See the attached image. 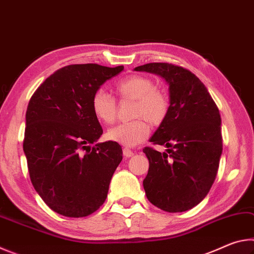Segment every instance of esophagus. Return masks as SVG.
<instances>
[{"mask_svg":"<svg viewBox=\"0 0 254 254\" xmlns=\"http://www.w3.org/2000/svg\"><path fill=\"white\" fill-rule=\"evenodd\" d=\"M123 154H124V157H126V158H130V157L133 156V154H134V152H133L132 150H130V149L124 148L123 149Z\"/></svg>","mask_w":254,"mask_h":254,"instance_id":"obj_1","label":"esophagus"}]
</instances>
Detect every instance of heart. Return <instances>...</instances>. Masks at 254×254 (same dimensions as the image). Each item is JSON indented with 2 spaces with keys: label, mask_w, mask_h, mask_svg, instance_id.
Listing matches in <instances>:
<instances>
[{
  "label": "heart",
  "mask_w": 254,
  "mask_h": 254,
  "mask_svg": "<svg viewBox=\"0 0 254 254\" xmlns=\"http://www.w3.org/2000/svg\"><path fill=\"white\" fill-rule=\"evenodd\" d=\"M115 89L121 98L135 100L133 117L137 119L113 127L107 131L106 136L126 147H135L149 136L150 126L144 118L151 123L162 121L168 110V100L165 94L156 88L151 78L141 75H131L120 80L115 85ZM92 111L98 121L105 124L113 123L117 118L114 98L104 91H97L93 95Z\"/></svg>",
  "instance_id": "heart-1"
}]
</instances>
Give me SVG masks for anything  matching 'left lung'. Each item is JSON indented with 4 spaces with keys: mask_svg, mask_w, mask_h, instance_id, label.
<instances>
[{
    "mask_svg": "<svg viewBox=\"0 0 254 254\" xmlns=\"http://www.w3.org/2000/svg\"><path fill=\"white\" fill-rule=\"evenodd\" d=\"M134 70L159 75L169 85V107L150 137L168 149H143L149 160L145 195L162 210L185 212L205 198L216 177L223 150L220 111L198 77L183 67L151 63Z\"/></svg>",
    "mask_w": 254,
    "mask_h": 254,
    "instance_id": "obj_1",
    "label": "left lung"
}]
</instances>
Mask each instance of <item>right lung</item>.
<instances>
[{
    "label": "right lung",
    "mask_w": 254,
    "mask_h": 254,
    "mask_svg": "<svg viewBox=\"0 0 254 254\" xmlns=\"http://www.w3.org/2000/svg\"><path fill=\"white\" fill-rule=\"evenodd\" d=\"M123 69L97 64L66 66L30 98L23 151L34 189L56 213L88 216L106 199L123 152L113 141L91 148L103 133L92 111V97Z\"/></svg>",
    "instance_id": "add662e5"
}]
</instances>
